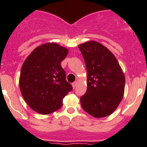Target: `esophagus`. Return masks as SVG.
I'll return each mask as SVG.
<instances>
[{
	"mask_svg": "<svg viewBox=\"0 0 147 147\" xmlns=\"http://www.w3.org/2000/svg\"><path fill=\"white\" fill-rule=\"evenodd\" d=\"M77 82H74V83H72V87H73V88H74V89L75 88H76V85H77Z\"/></svg>",
	"mask_w": 147,
	"mask_h": 147,
	"instance_id": "1",
	"label": "esophagus"
}]
</instances>
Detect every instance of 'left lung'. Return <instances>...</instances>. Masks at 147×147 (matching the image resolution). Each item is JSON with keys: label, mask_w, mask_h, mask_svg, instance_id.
I'll use <instances>...</instances> for the list:
<instances>
[{"label": "left lung", "mask_w": 147, "mask_h": 147, "mask_svg": "<svg viewBox=\"0 0 147 147\" xmlns=\"http://www.w3.org/2000/svg\"><path fill=\"white\" fill-rule=\"evenodd\" d=\"M88 72L87 91L80 98L82 108L95 118L111 115L123 98L125 76L109 49L96 41L78 45Z\"/></svg>", "instance_id": "8db88e82"}]
</instances>
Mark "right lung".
Listing matches in <instances>:
<instances>
[{
  "mask_svg": "<svg viewBox=\"0 0 147 147\" xmlns=\"http://www.w3.org/2000/svg\"><path fill=\"white\" fill-rule=\"evenodd\" d=\"M68 50L55 42L37 47L27 57L20 71L19 85L25 102L42 115L51 113L62 106V99L72 90L61 67Z\"/></svg>",
  "mask_w": 147,
  "mask_h": 147,
  "instance_id": "add662e5",
  "label": "right lung"
}]
</instances>
